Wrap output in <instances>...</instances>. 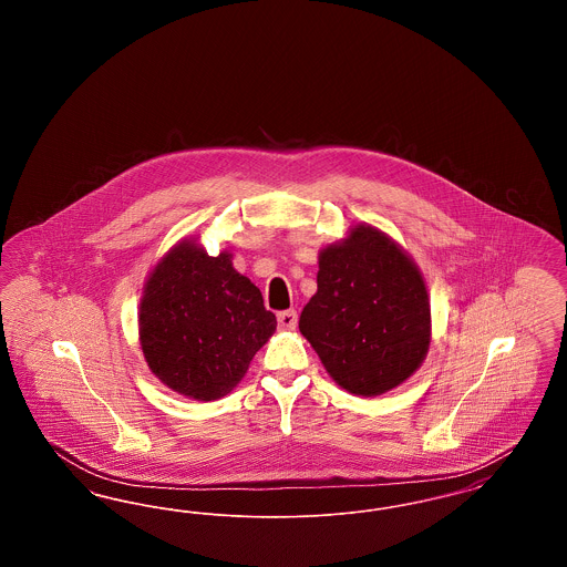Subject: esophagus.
<instances>
[{"label": "esophagus", "instance_id": "1", "mask_svg": "<svg viewBox=\"0 0 567 567\" xmlns=\"http://www.w3.org/2000/svg\"><path fill=\"white\" fill-rule=\"evenodd\" d=\"M278 327L285 329V331H293L297 327V310L278 312Z\"/></svg>", "mask_w": 567, "mask_h": 567}]
</instances>
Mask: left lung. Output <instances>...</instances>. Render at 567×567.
<instances>
[{
    "label": "left lung",
    "mask_w": 567,
    "mask_h": 567,
    "mask_svg": "<svg viewBox=\"0 0 567 567\" xmlns=\"http://www.w3.org/2000/svg\"><path fill=\"white\" fill-rule=\"evenodd\" d=\"M317 285L299 331L340 386L372 398L421 365L430 349V297L398 244L357 225L321 252Z\"/></svg>",
    "instance_id": "8db88e82"
}]
</instances>
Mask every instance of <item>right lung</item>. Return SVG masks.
<instances>
[{
  "mask_svg": "<svg viewBox=\"0 0 567 567\" xmlns=\"http://www.w3.org/2000/svg\"><path fill=\"white\" fill-rule=\"evenodd\" d=\"M276 329L261 291L234 270L181 243L151 274L140 303V342L153 374L202 402L227 395Z\"/></svg>",
  "mask_w": 567,
  "mask_h": 567,
  "instance_id": "right-lung-1",
  "label": "right lung"
}]
</instances>
